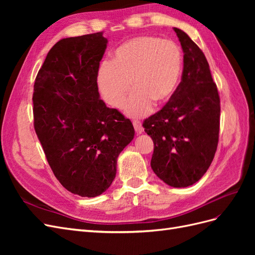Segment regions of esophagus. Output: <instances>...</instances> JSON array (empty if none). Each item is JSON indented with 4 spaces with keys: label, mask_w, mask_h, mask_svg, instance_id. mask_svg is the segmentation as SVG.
<instances>
[{
    "label": "esophagus",
    "mask_w": 255,
    "mask_h": 255,
    "mask_svg": "<svg viewBox=\"0 0 255 255\" xmlns=\"http://www.w3.org/2000/svg\"><path fill=\"white\" fill-rule=\"evenodd\" d=\"M133 126L137 134H141L143 132V128L141 126V122L139 120H133Z\"/></svg>",
    "instance_id": "1"
}]
</instances>
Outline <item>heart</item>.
<instances>
[{
    "mask_svg": "<svg viewBox=\"0 0 255 255\" xmlns=\"http://www.w3.org/2000/svg\"><path fill=\"white\" fill-rule=\"evenodd\" d=\"M181 72V51L173 41L140 36L123 42L110 63L100 66L97 84L104 101L116 109L123 105L132 87L126 114L143 117L152 112L154 103L164 104L172 97Z\"/></svg>",
    "mask_w": 255,
    "mask_h": 255,
    "instance_id": "b5f03b06",
    "label": "heart"
}]
</instances>
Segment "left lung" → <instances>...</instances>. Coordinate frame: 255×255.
I'll return each mask as SVG.
<instances>
[{
	"label": "left lung",
	"instance_id": "left-lung-1",
	"mask_svg": "<svg viewBox=\"0 0 255 255\" xmlns=\"http://www.w3.org/2000/svg\"><path fill=\"white\" fill-rule=\"evenodd\" d=\"M184 52L182 80L170 100L143 121L154 151L151 168L172 187H187L207 171L218 145L220 98L203 52L174 27Z\"/></svg>",
	"mask_w": 255,
	"mask_h": 255
}]
</instances>
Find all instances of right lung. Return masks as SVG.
I'll return each instance as SVG.
<instances>
[{
	"instance_id": "right-lung-1",
	"label": "right lung",
	"mask_w": 255,
	"mask_h": 255,
	"mask_svg": "<svg viewBox=\"0 0 255 255\" xmlns=\"http://www.w3.org/2000/svg\"><path fill=\"white\" fill-rule=\"evenodd\" d=\"M106 44L103 32L59 40L34 85V128L45 157L59 183L81 197L111 186L119 154L135 135L130 120L100 99Z\"/></svg>"
}]
</instances>
